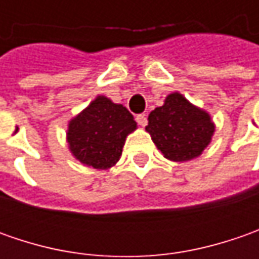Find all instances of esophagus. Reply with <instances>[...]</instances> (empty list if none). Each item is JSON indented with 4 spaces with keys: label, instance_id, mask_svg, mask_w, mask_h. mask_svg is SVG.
I'll return each instance as SVG.
<instances>
[{
    "label": "esophagus",
    "instance_id": "esophagus-1",
    "mask_svg": "<svg viewBox=\"0 0 259 259\" xmlns=\"http://www.w3.org/2000/svg\"><path fill=\"white\" fill-rule=\"evenodd\" d=\"M137 122H138V125L140 126H145L147 125V116H145L144 114H140V115H137Z\"/></svg>",
    "mask_w": 259,
    "mask_h": 259
}]
</instances>
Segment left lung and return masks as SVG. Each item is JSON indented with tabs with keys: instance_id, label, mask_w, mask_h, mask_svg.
<instances>
[{
	"instance_id": "obj_1",
	"label": "left lung",
	"mask_w": 259,
	"mask_h": 259,
	"mask_svg": "<svg viewBox=\"0 0 259 259\" xmlns=\"http://www.w3.org/2000/svg\"><path fill=\"white\" fill-rule=\"evenodd\" d=\"M216 125L207 111L193 105L180 92L165 96L164 104L148 115L145 131L167 160L184 163L203 154Z\"/></svg>"
}]
</instances>
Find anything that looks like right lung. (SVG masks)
Segmentation results:
<instances>
[{"label": "right lung", "mask_w": 259, "mask_h": 259, "mask_svg": "<svg viewBox=\"0 0 259 259\" xmlns=\"http://www.w3.org/2000/svg\"><path fill=\"white\" fill-rule=\"evenodd\" d=\"M135 130L134 116L124 105L98 95L69 121L66 141L77 161L91 168L108 170L119 161L125 140Z\"/></svg>", "instance_id": "right-lung-1"}]
</instances>
